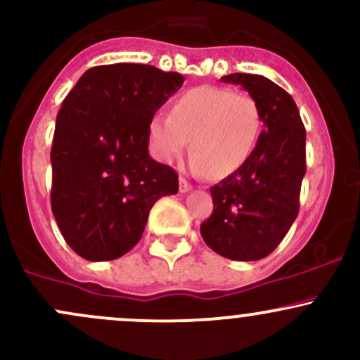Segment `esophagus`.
Here are the masks:
<instances>
[{"label":"esophagus","instance_id":"34e87169","mask_svg":"<svg viewBox=\"0 0 360 360\" xmlns=\"http://www.w3.org/2000/svg\"><path fill=\"white\" fill-rule=\"evenodd\" d=\"M190 190H191V184L188 183L184 177H179V191L181 193H188Z\"/></svg>","mask_w":360,"mask_h":360}]
</instances>
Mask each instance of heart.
Here are the masks:
<instances>
[{"mask_svg": "<svg viewBox=\"0 0 360 360\" xmlns=\"http://www.w3.org/2000/svg\"><path fill=\"white\" fill-rule=\"evenodd\" d=\"M260 131L259 103L248 93L219 86L184 91L170 105V115L155 113L148 122L150 150L157 160L172 162L190 139L193 167L209 179H222L240 169Z\"/></svg>", "mask_w": 360, "mask_h": 360, "instance_id": "1", "label": "heart"}]
</instances>
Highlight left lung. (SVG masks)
I'll return each instance as SVG.
<instances>
[{"instance_id": "obj_1", "label": "left lung", "mask_w": 360, "mask_h": 360, "mask_svg": "<svg viewBox=\"0 0 360 360\" xmlns=\"http://www.w3.org/2000/svg\"><path fill=\"white\" fill-rule=\"evenodd\" d=\"M259 103L264 131L248 160L210 188L214 212L200 233L219 255L259 260L281 243L300 209L305 127L293 98L264 75L229 74Z\"/></svg>"}]
</instances>
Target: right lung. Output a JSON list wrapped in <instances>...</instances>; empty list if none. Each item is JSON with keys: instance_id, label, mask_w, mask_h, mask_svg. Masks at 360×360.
Here are the masks:
<instances>
[{"instance_id": "add662e5", "label": "right lung", "mask_w": 360, "mask_h": 360, "mask_svg": "<svg viewBox=\"0 0 360 360\" xmlns=\"http://www.w3.org/2000/svg\"><path fill=\"white\" fill-rule=\"evenodd\" d=\"M177 72L143 63L86 70L56 115L51 210L67 245L91 262L122 257L141 240L177 172L148 153V122L183 86Z\"/></svg>"}]
</instances>
